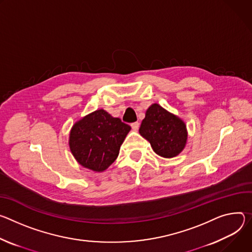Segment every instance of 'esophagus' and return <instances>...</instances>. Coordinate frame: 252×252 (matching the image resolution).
<instances>
[{
	"mask_svg": "<svg viewBox=\"0 0 252 252\" xmlns=\"http://www.w3.org/2000/svg\"><path fill=\"white\" fill-rule=\"evenodd\" d=\"M139 126H140V124H139V122H134L131 124V127L134 131H137L139 129Z\"/></svg>",
	"mask_w": 252,
	"mask_h": 252,
	"instance_id": "1",
	"label": "esophagus"
}]
</instances>
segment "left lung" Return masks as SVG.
Instances as JSON below:
<instances>
[{
	"mask_svg": "<svg viewBox=\"0 0 252 252\" xmlns=\"http://www.w3.org/2000/svg\"><path fill=\"white\" fill-rule=\"evenodd\" d=\"M139 133L150 142L154 152L164 158L177 156L187 141L185 123L156 103L147 109Z\"/></svg>",
	"mask_w": 252,
	"mask_h": 252,
	"instance_id": "1",
	"label": "left lung"
}]
</instances>
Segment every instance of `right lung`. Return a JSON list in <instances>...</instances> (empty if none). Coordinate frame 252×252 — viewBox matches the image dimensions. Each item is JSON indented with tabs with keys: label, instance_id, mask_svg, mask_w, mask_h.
<instances>
[{
	"label": "right lung",
	"instance_id": "right-lung-1",
	"mask_svg": "<svg viewBox=\"0 0 252 252\" xmlns=\"http://www.w3.org/2000/svg\"><path fill=\"white\" fill-rule=\"evenodd\" d=\"M130 130L131 127L119 118L112 117L103 109L96 110L73 125L70 150L80 165L102 172L118 157Z\"/></svg>",
	"mask_w": 252,
	"mask_h": 252
}]
</instances>
